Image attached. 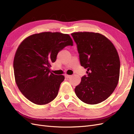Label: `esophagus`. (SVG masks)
Masks as SVG:
<instances>
[{
    "label": "esophagus",
    "mask_w": 134,
    "mask_h": 134,
    "mask_svg": "<svg viewBox=\"0 0 134 134\" xmlns=\"http://www.w3.org/2000/svg\"><path fill=\"white\" fill-rule=\"evenodd\" d=\"M65 76L66 78H70V77L71 76V75H68V74H65Z\"/></svg>",
    "instance_id": "1"
}]
</instances>
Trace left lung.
I'll use <instances>...</instances> for the list:
<instances>
[{
	"mask_svg": "<svg viewBox=\"0 0 134 134\" xmlns=\"http://www.w3.org/2000/svg\"><path fill=\"white\" fill-rule=\"evenodd\" d=\"M76 44L80 63L87 69L76 86L75 93L82 102L95 104L111 96L119 82L120 62L112 43L103 35L94 32L71 34Z\"/></svg>",
	"mask_w": 134,
	"mask_h": 134,
	"instance_id": "left-lung-1",
	"label": "left lung"
}]
</instances>
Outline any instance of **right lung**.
Returning a JSON list of instances; mask_svg holds the SVG:
<instances>
[{"label": "right lung", "mask_w": 134, "mask_h": 134, "mask_svg": "<svg viewBox=\"0 0 134 134\" xmlns=\"http://www.w3.org/2000/svg\"><path fill=\"white\" fill-rule=\"evenodd\" d=\"M70 36L45 32L32 35L20 44L13 68L16 84L26 98L36 104H46L58 96L65 77L50 72L59 52L73 46Z\"/></svg>", "instance_id": "obj_1"}]
</instances>
